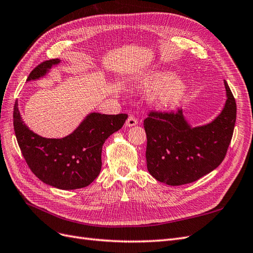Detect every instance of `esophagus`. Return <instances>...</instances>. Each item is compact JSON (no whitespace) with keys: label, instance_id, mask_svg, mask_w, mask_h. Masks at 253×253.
Masks as SVG:
<instances>
[{"label":"esophagus","instance_id":"1","mask_svg":"<svg viewBox=\"0 0 253 253\" xmlns=\"http://www.w3.org/2000/svg\"><path fill=\"white\" fill-rule=\"evenodd\" d=\"M138 125V120H137L134 116H129L126 121V127H131V126H135Z\"/></svg>","mask_w":253,"mask_h":253}]
</instances>
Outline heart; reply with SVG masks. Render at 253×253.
Here are the masks:
<instances>
[{"instance_id":"obj_1","label":"heart","mask_w":253,"mask_h":253,"mask_svg":"<svg viewBox=\"0 0 253 253\" xmlns=\"http://www.w3.org/2000/svg\"><path fill=\"white\" fill-rule=\"evenodd\" d=\"M133 89L140 94H156L155 102L160 109L175 110L187 100L190 94L188 82L178 77L173 71L155 70L137 77L132 84Z\"/></svg>"}]
</instances>
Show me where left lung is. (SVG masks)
I'll list each match as a JSON object with an SVG mask.
<instances>
[{
	"label": "left lung",
	"instance_id": "1",
	"mask_svg": "<svg viewBox=\"0 0 253 253\" xmlns=\"http://www.w3.org/2000/svg\"><path fill=\"white\" fill-rule=\"evenodd\" d=\"M226 102L211 122L193 126L181 110L150 113L144 119L147 168L156 180L180 186L200 179L223 162L236 120L235 99L224 80Z\"/></svg>",
	"mask_w": 253,
	"mask_h": 253
}]
</instances>
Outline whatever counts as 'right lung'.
I'll return each mask as SVG.
<instances>
[{"label":"right lung","instance_id":"add662e5","mask_svg":"<svg viewBox=\"0 0 253 253\" xmlns=\"http://www.w3.org/2000/svg\"><path fill=\"white\" fill-rule=\"evenodd\" d=\"M60 62V59L42 62L29 74L27 82L44 77ZM126 118V114L89 113L70 135L45 138L24 124L18 100L13 108L14 133L30 170L44 183L61 190L84 188L97 178L101 171L102 145Z\"/></svg>","mask_w":253,"mask_h":253}]
</instances>
